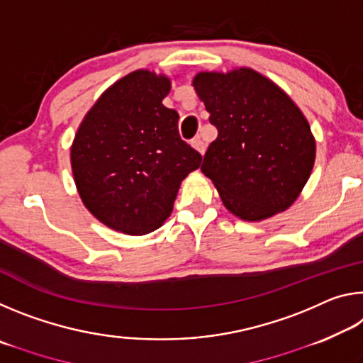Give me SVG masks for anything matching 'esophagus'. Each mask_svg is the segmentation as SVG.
<instances>
[{
    "instance_id": "34e87169",
    "label": "esophagus",
    "mask_w": 363,
    "mask_h": 363,
    "mask_svg": "<svg viewBox=\"0 0 363 363\" xmlns=\"http://www.w3.org/2000/svg\"><path fill=\"white\" fill-rule=\"evenodd\" d=\"M190 144H192V147H194V149H195L196 152H199V153H201V155H203L205 150H206V144L203 143V140H201L200 138H195Z\"/></svg>"
}]
</instances>
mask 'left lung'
Here are the masks:
<instances>
[{
	"mask_svg": "<svg viewBox=\"0 0 363 363\" xmlns=\"http://www.w3.org/2000/svg\"><path fill=\"white\" fill-rule=\"evenodd\" d=\"M192 86L218 128L200 169L224 206L248 223L288 210L315 162L314 134L299 107L248 67L200 72Z\"/></svg>",
	"mask_w": 363,
	"mask_h": 363,
	"instance_id": "obj_1",
	"label": "left lung"
}]
</instances>
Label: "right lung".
Returning a JSON list of instances; mask_svg holds the SVG:
<instances>
[{"label":"right lung","mask_w":363,"mask_h":363,"mask_svg":"<svg viewBox=\"0 0 363 363\" xmlns=\"http://www.w3.org/2000/svg\"><path fill=\"white\" fill-rule=\"evenodd\" d=\"M169 89L167 75L128 73L104 91L73 139L79 199L96 219L126 235L158 229L181 182L200 167V153L179 136V115L163 106Z\"/></svg>","instance_id":"obj_1"}]
</instances>
